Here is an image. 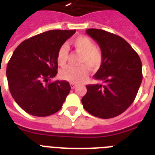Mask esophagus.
<instances>
[{
  "label": "esophagus",
  "mask_w": 155,
  "mask_h": 155,
  "mask_svg": "<svg viewBox=\"0 0 155 155\" xmlns=\"http://www.w3.org/2000/svg\"><path fill=\"white\" fill-rule=\"evenodd\" d=\"M71 89H75V88L76 87V85L74 84H71Z\"/></svg>",
  "instance_id": "34e87169"
}]
</instances>
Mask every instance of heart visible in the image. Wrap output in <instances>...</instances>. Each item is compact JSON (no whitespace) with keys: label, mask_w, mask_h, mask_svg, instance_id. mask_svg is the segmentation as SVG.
<instances>
[{"label":"heart","mask_w":155,"mask_h":155,"mask_svg":"<svg viewBox=\"0 0 155 155\" xmlns=\"http://www.w3.org/2000/svg\"><path fill=\"white\" fill-rule=\"evenodd\" d=\"M75 51L81 53L80 64L81 66H67L61 71V75L64 80L78 84L87 78L88 68L91 70L98 69L102 64L103 56L101 49L95 46L94 41L87 36H79L71 41ZM68 57V49L65 44H63L58 49L57 59L61 65L66 63Z\"/></svg>","instance_id":"1"}]
</instances>
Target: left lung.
<instances>
[{"instance_id": "left-lung-1", "label": "left lung", "mask_w": 155, "mask_h": 155, "mask_svg": "<svg viewBox=\"0 0 155 155\" xmlns=\"http://www.w3.org/2000/svg\"><path fill=\"white\" fill-rule=\"evenodd\" d=\"M86 32L100 46L103 61L94 75L101 83L87 86V91L82 103L94 117H115L124 113L136 98L143 80L141 60L120 36L94 28Z\"/></svg>"}]
</instances>
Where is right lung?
<instances>
[{
    "label": "right lung",
    "instance_id": "1",
    "mask_svg": "<svg viewBox=\"0 0 155 155\" xmlns=\"http://www.w3.org/2000/svg\"><path fill=\"white\" fill-rule=\"evenodd\" d=\"M75 30H52L26 39L15 49L6 70L8 88L26 113L47 117L59 111L71 87L64 80L49 82L58 73V49Z\"/></svg>",
    "mask_w": 155,
    "mask_h": 155
}]
</instances>
